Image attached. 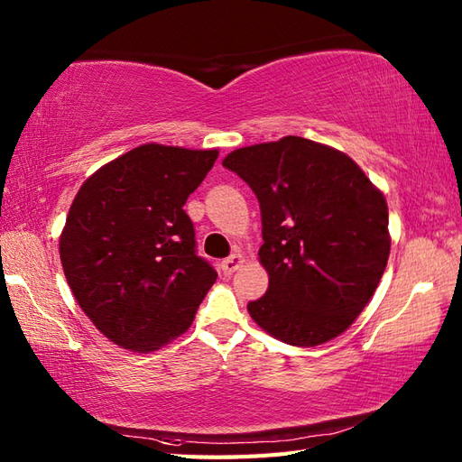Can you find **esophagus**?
Segmentation results:
<instances>
[{
	"mask_svg": "<svg viewBox=\"0 0 462 462\" xmlns=\"http://www.w3.org/2000/svg\"><path fill=\"white\" fill-rule=\"evenodd\" d=\"M244 263V256L242 254H232L230 258H226L222 262V272L226 273V276H232L234 272H236L240 266Z\"/></svg>",
	"mask_w": 462,
	"mask_h": 462,
	"instance_id": "esophagus-1",
	"label": "esophagus"
}]
</instances>
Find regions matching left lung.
I'll return each instance as SVG.
<instances>
[{
    "instance_id": "1",
    "label": "left lung",
    "mask_w": 462,
    "mask_h": 462,
    "mask_svg": "<svg viewBox=\"0 0 462 462\" xmlns=\"http://www.w3.org/2000/svg\"><path fill=\"white\" fill-rule=\"evenodd\" d=\"M222 166L258 196L268 291L248 311L272 337L316 347L346 331L385 272L383 192L333 146L283 136L232 151Z\"/></svg>"
}]
</instances>
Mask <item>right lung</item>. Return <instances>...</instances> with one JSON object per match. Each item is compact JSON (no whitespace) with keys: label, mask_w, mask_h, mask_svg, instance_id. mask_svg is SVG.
Segmentation results:
<instances>
[{"label":"right lung","mask_w":462,"mask_h":462,"mask_svg":"<svg viewBox=\"0 0 462 462\" xmlns=\"http://www.w3.org/2000/svg\"><path fill=\"white\" fill-rule=\"evenodd\" d=\"M216 159L218 149L141 144L77 192L59 256L85 316L116 346L149 353L192 326L218 273L196 256L184 204Z\"/></svg>","instance_id":"obj_1"}]
</instances>
